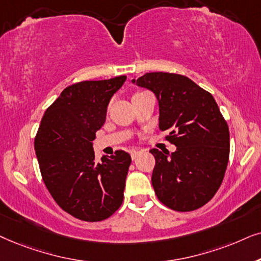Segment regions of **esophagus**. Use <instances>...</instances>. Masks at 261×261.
Segmentation results:
<instances>
[{"label": "esophagus", "instance_id": "1", "mask_svg": "<svg viewBox=\"0 0 261 261\" xmlns=\"http://www.w3.org/2000/svg\"><path fill=\"white\" fill-rule=\"evenodd\" d=\"M140 154H141V151H138V150H134V151H131V159L133 160H136L138 156H140Z\"/></svg>", "mask_w": 261, "mask_h": 261}]
</instances>
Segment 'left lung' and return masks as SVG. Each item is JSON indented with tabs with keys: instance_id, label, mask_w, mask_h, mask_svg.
<instances>
[{
	"instance_id": "obj_1",
	"label": "left lung",
	"mask_w": 261,
	"mask_h": 261,
	"mask_svg": "<svg viewBox=\"0 0 261 261\" xmlns=\"http://www.w3.org/2000/svg\"><path fill=\"white\" fill-rule=\"evenodd\" d=\"M159 100V127L176 147L171 155L151 149V184L159 200L175 211L199 209L215 196L229 161V127L214 96L186 76L147 72L133 80Z\"/></svg>"
}]
</instances>
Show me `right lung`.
<instances>
[{"label": "right lung", "mask_w": 261, "mask_h": 261, "mask_svg": "<svg viewBox=\"0 0 261 261\" xmlns=\"http://www.w3.org/2000/svg\"><path fill=\"white\" fill-rule=\"evenodd\" d=\"M125 80L123 75L67 87L45 111L34 138L45 186L61 209L77 220L103 221L123 203L131 156L117 150L96 162L93 141Z\"/></svg>", "instance_id": "right-lung-1"}]
</instances>
